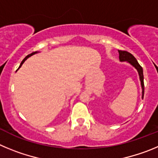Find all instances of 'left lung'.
I'll return each instance as SVG.
<instances>
[{
  "mask_svg": "<svg viewBox=\"0 0 158 158\" xmlns=\"http://www.w3.org/2000/svg\"><path fill=\"white\" fill-rule=\"evenodd\" d=\"M118 52H119V59H120V61L127 62V63L132 65L137 70L139 76V79H140V82H141L142 98L143 99V97H144V81H143V79H144V77H143V68L138 63L137 60L135 59V57L131 53L127 52V51L122 50H118Z\"/></svg>",
  "mask_w": 158,
  "mask_h": 158,
  "instance_id": "obj_1",
  "label": "left lung"
}]
</instances>
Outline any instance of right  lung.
Here are the masks:
<instances>
[{
  "label": "right lung",
  "instance_id": "1",
  "mask_svg": "<svg viewBox=\"0 0 158 158\" xmlns=\"http://www.w3.org/2000/svg\"><path fill=\"white\" fill-rule=\"evenodd\" d=\"M38 51H36V52H32V53H31V54H29V55H27V56H26V57H25V58H24V59L23 60V61L22 62H21V64H20V65H19V68H20V67L21 66H22V64H23L24 63V62H25V60H26L27 59V58H29L30 57V56H32V55H34V54H35V53H38Z\"/></svg>",
  "mask_w": 158,
  "mask_h": 158
}]
</instances>
